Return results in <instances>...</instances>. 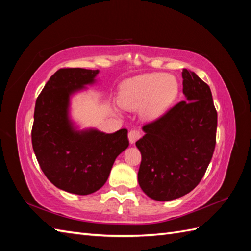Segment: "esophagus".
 I'll list each match as a JSON object with an SVG mask.
<instances>
[{
	"label": "esophagus",
	"instance_id": "esophagus-1",
	"mask_svg": "<svg viewBox=\"0 0 251 251\" xmlns=\"http://www.w3.org/2000/svg\"><path fill=\"white\" fill-rule=\"evenodd\" d=\"M140 138H141V131L139 129L134 128L128 132V139L130 143H135L138 139H140Z\"/></svg>",
	"mask_w": 251,
	"mask_h": 251
}]
</instances>
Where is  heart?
<instances>
[{
  "instance_id": "b5f03b06",
  "label": "heart",
  "mask_w": 251,
  "mask_h": 251,
  "mask_svg": "<svg viewBox=\"0 0 251 251\" xmlns=\"http://www.w3.org/2000/svg\"><path fill=\"white\" fill-rule=\"evenodd\" d=\"M178 94L177 78L165 73H148L127 79L121 85L119 101L130 111L141 109L148 119L163 114Z\"/></svg>"
}]
</instances>
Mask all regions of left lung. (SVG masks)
<instances>
[{"label": "left lung", "mask_w": 251, "mask_h": 251, "mask_svg": "<svg viewBox=\"0 0 251 251\" xmlns=\"http://www.w3.org/2000/svg\"><path fill=\"white\" fill-rule=\"evenodd\" d=\"M181 101L142 127L138 181L145 193L166 201L190 193L201 182L216 147L217 111L209 86L183 69Z\"/></svg>", "instance_id": "8db88e82"}]
</instances>
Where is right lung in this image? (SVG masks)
<instances>
[{
  "instance_id": "1",
  "label": "right lung",
  "mask_w": 251,
  "mask_h": 251,
  "mask_svg": "<svg viewBox=\"0 0 251 251\" xmlns=\"http://www.w3.org/2000/svg\"><path fill=\"white\" fill-rule=\"evenodd\" d=\"M98 70L62 68L50 76L36 99L32 147L42 172L69 193L87 195L109 178L115 158L129 146L127 129L104 134L78 131L69 120L70 96L95 82Z\"/></svg>"
}]
</instances>
